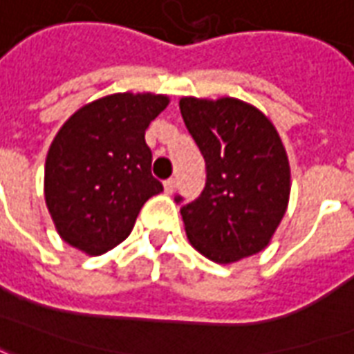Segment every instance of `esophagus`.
<instances>
[{
  "label": "esophagus",
  "instance_id": "obj_1",
  "mask_svg": "<svg viewBox=\"0 0 354 354\" xmlns=\"http://www.w3.org/2000/svg\"><path fill=\"white\" fill-rule=\"evenodd\" d=\"M174 187H176V180H174V178H169V180H165V192L172 193V192H174Z\"/></svg>",
  "mask_w": 354,
  "mask_h": 354
}]
</instances>
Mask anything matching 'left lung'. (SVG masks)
Instances as JSON below:
<instances>
[{"label":"left lung","mask_w":354,"mask_h":354,"mask_svg":"<svg viewBox=\"0 0 354 354\" xmlns=\"http://www.w3.org/2000/svg\"><path fill=\"white\" fill-rule=\"evenodd\" d=\"M180 111L205 157L197 199L176 195L187 239L203 256L231 263L263 250L286 212L290 165L279 132L237 98H182Z\"/></svg>","instance_id":"obj_1"}]
</instances>
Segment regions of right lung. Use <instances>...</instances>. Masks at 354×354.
Returning a JSON list of instances; mask_svg holds the SVG:
<instances>
[{"label":"right lung","instance_id":"add662e5","mask_svg":"<svg viewBox=\"0 0 354 354\" xmlns=\"http://www.w3.org/2000/svg\"><path fill=\"white\" fill-rule=\"evenodd\" d=\"M167 104L162 94H109L62 124L45 161V201L68 245L91 256L108 252L129 237L144 203L162 192L146 129Z\"/></svg>","mask_w":354,"mask_h":354}]
</instances>
